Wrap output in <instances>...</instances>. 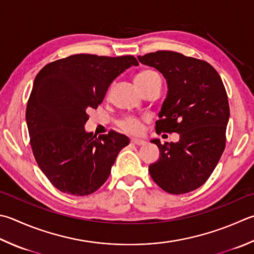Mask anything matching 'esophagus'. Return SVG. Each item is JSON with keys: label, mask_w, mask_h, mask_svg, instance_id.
Instances as JSON below:
<instances>
[{"label": "esophagus", "mask_w": 254, "mask_h": 254, "mask_svg": "<svg viewBox=\"0 0 254 254\" xmlns=\"http://www.w3.org/2000/svg\"><path fill=\"white\" fill-rule=\"evenodd\" d=\"M130 141L132 143H135V145H137V146H143V145H146V143H147L143 139H138V138H131Z\"/></svg>", "instance_id": "34e87169"}]
</instances>
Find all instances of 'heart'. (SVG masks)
<instances>
[{
  "label": "heart",
  "mask_w": 254,
  "mask_h": 254,
  "mask_svg": "<svg viewBox=\"0 0 254 254\" xmlns=\"http://www.w3.org/2000/svg\"><path fill=\"white\" fill-rule=\"evenodd\" d=\"M156 78H160V76L158 75L157 71L151 70V69H146V70L140 71V73L136 76L135 82L137 85H142V84L149 83ZM118 125L124 131H127L130 133L140 132V130L142 129V124L139 119L131 116L122 119V121L118 123Z\"/></svg>",
  "instance_id": "1"
}]
</instances>
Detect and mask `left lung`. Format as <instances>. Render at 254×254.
I'll return each mask as SVG.
<instances>
[{
	"label": "left lung",
	"mask_w": 254,
	"mask_h": 254,
	"mask_svg": "<svg viewBox=\"0 0 254 254\" xmlns=\"http://www.w3.org/2000/svg\"><path fill=\"white\" fill-rule=\"evenodd\" d=\"M138 60L159 70L168 84L156 131L180 136L178 142L164 145L151 140L160 158L148 170L167 192H190L208 180L226 148L230 116L226 88L218 71L202 60L171 51L148 53Z\"/></svg>",
	"instance_id": "1"
}]
</instances>
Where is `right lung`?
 <instances>
[{"label":"right lung","mask_w":254,"mask_h":254,"mask_svg":"<svg viewBox=\"0 0 254 254\" xmlns=\"http://www.w3.org/2000/svg\"><path fill=\"white\" fill-rule=\"evenodd\" d=\"M132 65L138 62L131 55L76 54L52 62L36 75L26 107L31 147L38 167L62 192H95L129 143L115 130L93 136L84 125L113 80Z\"/></svg>","instance_id":"add662e5"}]
</instances>
